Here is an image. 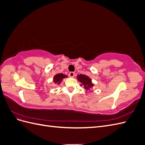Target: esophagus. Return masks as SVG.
Wrapping results in <instances>:
<instances>
[{
  "label": "esophagus",
  "instance_id": "obj_1",
  "mask_svg": "<svg viewBox=\"0 0 145 145\" xmlns=\"http://www.w3.org/2000/svg\"><path fill=\"white\" fill-rule=\"evenodd\" d=\"M69 77H74V76H75V73H74V72H69Z\"/></svg>",
  "mask_w": 145,
  "mask_h": 145
}]
</instances>
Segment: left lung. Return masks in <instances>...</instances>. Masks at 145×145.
Instances as JSON below:
<instances>
[{
	"mask_svg": "<svg viewBox=\"0 0 145 145\" xmlns=\"http://www.w3.org/2000/svg\"><path fill=\"white\" fill-rule=\"evenodd\" d=\"M77 79L80 83H82L81 86H84V88L86 90L90 89L93 86V84L91 83V79L84 74H80L77 76Z\"/></svg>",
	"mask_w": 145,
	"mask_h": 145,
	"instance_id": "left-lung-1",
	"label": "left lung"
}]
</instances>
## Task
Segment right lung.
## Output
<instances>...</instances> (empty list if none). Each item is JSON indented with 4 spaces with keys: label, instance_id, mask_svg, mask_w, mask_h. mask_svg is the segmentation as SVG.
Masks as SVG:
<instances>
[{
    "label": "right lung",
    "instance_id": "right-lung-1",
    "mask_svg": "<svg viewBox=\"0 0 145 145\" xmlns=\"http://www.w3.org/2000/svg\"><path fill=\"white\" fill-rule=\"evenodd\" d=\"M65 77H67V76L64 75V74L60 73V74H57L54 77V82L55 83H57V84H60L62 82V80H63V78Z\"/></svg>",
    "mask_w": 145,
    "mask_h": 145
}]
</instances>
